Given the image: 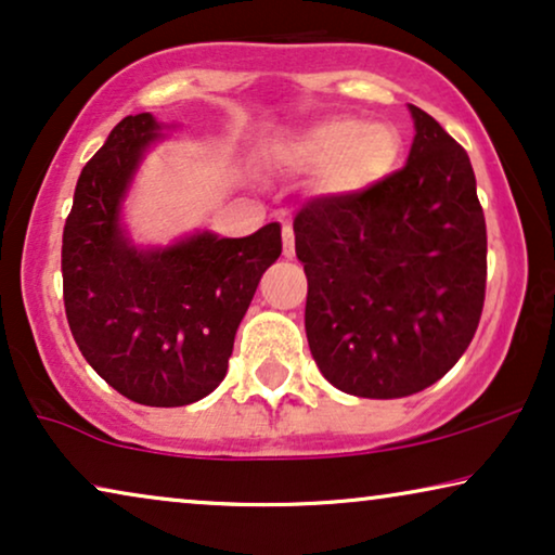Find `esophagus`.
Listing matches in <instances>:
<instances>
[{"mask_svg":"<svg viewBox=\"0 0 555 555\" xmlns=\"http://www.w3.org/2000/svg\"><path fill=\"white\" fill-rule=\"evenodd\" d=\"M283 255L291 260V257H295V234L291 230V224L283 227Z\"/></svg>","mask_w":555,"mask_h":555,"instance_id":"34e87169","label":"esophagus"}]
</instances>
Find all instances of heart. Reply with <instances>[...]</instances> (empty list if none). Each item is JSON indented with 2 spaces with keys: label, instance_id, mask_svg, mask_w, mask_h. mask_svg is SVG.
<instances>
[{
  "label": "heart",
  "instance_id": "obj_1",
  "mask_svg": "<svg viewBox=\"0 0 555 555\" xmlns=\"http://www.w3.org/2000/svg\"><path fill=\"white\" fill-rule=\"evenodd\" d=\"M399 133L389 124L333 116L280 143L278 156L300 171H331L338 192H363L397 166Z\"/></svg>",
  "mask_w": 555,
  "mask_h": 555
}]
</instances>
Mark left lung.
Segmentation results:
<instances>
[{
	"instance_id": "left-lung-1",
	"label": "left lung",
	"mask_w": 555,
	"mask_h": 555,
	"mask_svg": "<svg viewBox=\"0 0 555 555\" xmlns=\"http://www.w3.org/2000/svg\"><path fill=\"white\" fill-rule=\"evenodd\" d=\"M409 162L374 186L310 199L293 219L321 374L363 399L439 382L482 315L488 232L467 151L409 105Z\"/></svg>"
}]
</instances>
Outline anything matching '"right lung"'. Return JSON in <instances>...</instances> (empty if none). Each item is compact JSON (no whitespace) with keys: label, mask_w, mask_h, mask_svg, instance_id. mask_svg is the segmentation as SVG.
Segmentation results:
<instances>
[{"label":"right lung","mask_w":555,"mask_h":555,"mask_svg":"<svg viewBox=\"0 0 555 555\" xmlns=\"http://www.w3.org/2000/svg\"><path fill=\"white\" fill-rule=\"evenodd\" d=\"M158 128L151 113L126 116L82 166L63 232V298L98 376L135 404L184 406L224 378L234 333L283 240L272 222L240 240L199 232L133 247L120 202Z\"/></svg>","instance_id":"right-lung-1"}]
</instances>
